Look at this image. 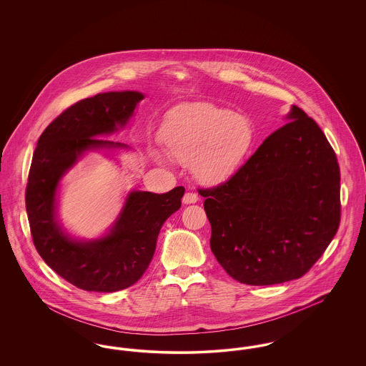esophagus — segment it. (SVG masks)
Segmentation results:
<instances>
[{
	"label": "esophagus",
	"mask_w": 366,
	"mask_h": 366,
	"mask_svg": "<svg viewBox=\"0 0 366 366\" xmlns=\"http://www.w3.org/2000/svg\"><path fill=\"white\" fill-rule=\"evenodd\" d=\"M182 202H184L185 204L196 203V202H199V196H197V193H194V192H187V193L184 194V197H182Z\"/></svg>",
	"instance_id": "esophagus-1"
}]
</instances>
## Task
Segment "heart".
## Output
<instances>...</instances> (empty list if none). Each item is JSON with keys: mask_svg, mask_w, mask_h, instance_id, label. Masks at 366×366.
I'll return each instance as SVG.
<instances>
[{"mask_svg": "<svg viewBox=\"0 0 366 366\" xmlns=\"http://www.w3.org/2000/svg\"><path fill=\"white\" fill-rule=\"evenodd\" d=\"M254 141L251 122L219 105H182L174 109L160 133V142L175 162L191 163L203 182H217L234 173Z\"/></svg>", "mask_w": 366, "mask_h": 366, "instance_id": "obj_1", "label": "heart"}]
</instances>
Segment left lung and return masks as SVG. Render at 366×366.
<instances>
[{"mask_svg": "<svg viewBox=\"0 0 366 366\" xmlns=\"http://www.w3.org/2000/svg\"><path fill=\"white\" fill-rule=\"evenodd\" d=\"M288 119L227 181L199 191L212 254L248 285L300 279L340 224L336 154L302 108L294 105Z\"/></svg>", "mask_w": 366, "mask_h": 366, "instance_id": "8db88e82", "label": "left lung"}]
</instances>
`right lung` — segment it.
Listing matches in <instances>:
<instances>
[{
	"label": "right lung",
	"mask_w": 366,
	"mask_h": 366,
	"mask_svg": "<svg viewBox=\"0 0 366 366\" xmlns=\"http://www.w3.org/2000/svg\"><path fill=\"white\" fill-rule=\"evenodd\" d=\"M142 97L139 92H109L84 99L54 118L36 142L26 187L33 243L60 277L85 291L115 292L137 282L152 261L160 227L181 207L184 187L162 194L132 192L112 232L90 243L71 240L56 222L61 175L86 149L123 147L96 137L124 126Z\"/></svg>",
	"instance_id": "obj_1"
}]
</instances>
